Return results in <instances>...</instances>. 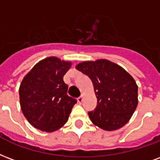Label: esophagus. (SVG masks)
Returning <instances> with one entry per match:
<instances>
[{
    "mask_svg": "<svg viewBox=\"0 0 160 160\" xmlns=\"http://www.w3.org/2000/svg\"><path fill=\"white\" fill-rule=\"evenodd\" d=\"M77 101H78V102L80 103V104H81L83 102V96H80V97H79V98L77 99Z\"/></svg>",
    "mask_w": 160,
    "mask_h": 160,
    "instance_id": "1",
    "label": "esophagus"
}]
</instances>
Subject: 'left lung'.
<instances>
[{
	"label": "left lung",
	"mask_w": 160,
	"mask_h": 160,
	"mask_svg": "<svg viewBox=\"0 0 160 160\" xmlns=\"http://www.w3.org/2000/svg\"><path fill=\"white\" fill-rule=\"evenodd\" d=\"M75 68L93 84L97 105L88 112L93 124L106 131H114L128 123L138 102V85L132 76L107 59L84 61Z\"/></svg>",
	"instance_id": "obj_1"
}]
</instances>
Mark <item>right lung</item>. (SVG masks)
Masks as SVG:
<instances>
[{
    "mask_svg": "<svg viewBox=\"0 0 160 160\" xmlns=\"http://www.w3.org/2000/svg\"><path fill=\"white\" fill-rule=\"evenodd\" d=\"M72 63L57 57L39 61L25 75L19 87L23 115L35 128L54 132L64 126L76 100L67 95L64 75Z\"/></svg>",
    "mask_w": 160,
    "mask_h": 160,
    "instance_id": "right-lung-1",
    "label": "right lung"
}]
</instances>
